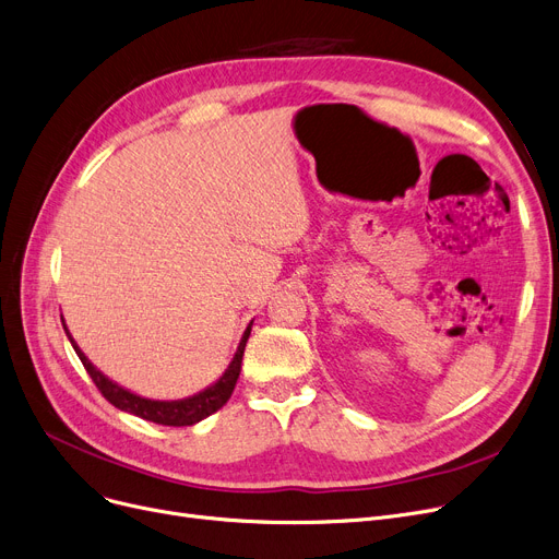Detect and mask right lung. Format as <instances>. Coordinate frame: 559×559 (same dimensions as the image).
Returning <instances> with one entry per match:
<instances>
[{"label":"right lung","instance_id":"right-lung-1","mask_svg":"<svg viewBox=\"0 0 559 559\" xmlns=\"http://www.w3.org/2000/svg\"><path fill=\"white\" fill-rule=\"evenodd\" d=\"M63 322V318H61ZM251 326L253 322L247 326L245 335H241L239 345H237V352L233 356V360L228 362L226 372L216 379L214 383H210L207 388H203L201 393L191 395V397H185V400H148V397H141L132 391H128V388L118 385L116 381H111L107 374H103L98 368L93 366V362L84 356V352L78 347L75 337L70 335L68 326L63 324L66 329V335L70 340L72 349H75V354L80 356V360L84 362V368L88 372V377L93 379V383L98 385V391L120 411H128V414L132 416H139L143 420H151V423H157V425H168V427H189V425H197L201 420H205L207 416H212L214 411H219L233 395L235 391V383H237V377H239V370H241V356H245V347H247V340L251 335Z\"/></svg>","mask_w":559,"mask_h":559}]
</instances>
